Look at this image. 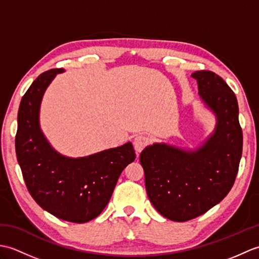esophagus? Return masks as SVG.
Here are the masks:
<instances>
[{"label": "esophagus", "instance_id": "obj_1", "mask_svg": "<svg viewBox=\"0 0 259 259\" xmlns=\"http://www.w3.org/2000/svg\"><path fill=\"white\" fill-rule=\"evenodd\" d=\"M148 142H149V139H148L146 136H142V135L137 136L134 140V147H135L136 152L140 153L145 149V147L148 145Z\"/></svg>", "mask_w": 259, "mask_h": 259}]
</instances>
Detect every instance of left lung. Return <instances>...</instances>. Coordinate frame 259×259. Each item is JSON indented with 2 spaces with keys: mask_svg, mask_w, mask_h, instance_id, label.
<instances>
[{
  "mask_svg": "<svg viewBox=\"0 0 259 259\" xmlns=\"http://www.w3.org/2000/svg\"><path fill=\"white\" fill-rule=\"evenodd\" d=\"M191 75L217 117L213 135L195 151L155 144L140 153L148 197L159 213L174 222L191 221L221 202L234 186L243 152L234 91L212 71Z\"/></svg>",
  "mask_w": 259,
  "mask_h": 259,
  "instance_id": "1",
  "label": "left lung"
}]
</instances>
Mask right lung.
Segmentation results:
<instances>
[{"label": "right lung", "instance_id": "1", "mask_svg": "<svg viewBox=\"0 0 259 259\" xmlns=\"http://www.w3.org/2000/svg\"><path fill=\"white\" fill-rule=\"evenodd\" d=\"M63 69L46 71L33 81L20 103L15 151L26 188L40 207L62 221H92L108 205L119 176L136 153L128 142L83 158H67L49 145L38 125L48 85Z\"/></svg>", "mask_w": 259, "mask_h": 259}]
</instances>
